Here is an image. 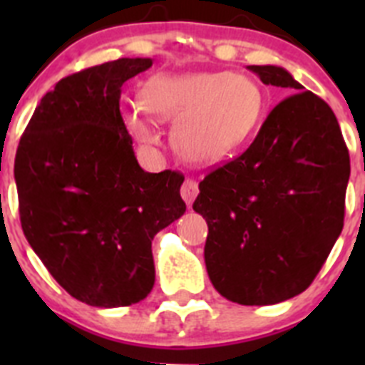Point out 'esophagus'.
Masks as SVG:
<instances>
[{
    "mask_svg": "<svg viewBox=\"0 0 365 365\" xmlns=\"http://www.w3.org/2000/svg\"><path fill=\"white\" fill-rule=\"evenodd\" d=\"M197 193H199V185L193 179H186L185 182H182V186H180V195H182V199H185L188 205H192V202L195 201Z\"/></svg>",
    "mask_w": 365,
    "mask_h": 365,
    "instance_id": "1",
    "label": "esophagus"
}]
</instances>
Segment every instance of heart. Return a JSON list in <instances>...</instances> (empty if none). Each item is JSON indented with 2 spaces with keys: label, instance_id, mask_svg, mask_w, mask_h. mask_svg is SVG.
<instances>
[{
  "label": "heart",
  "instance_id": "heart-1",
  "mask_svg": "<svg viewBox=\"0 0 365 365\" xmlns=\"http://www.w3.org/2000/svg\"><path fill=\"white\" fill-rule=\"evenodd\" d=\"M143 109L125 113L140 143H157L150 117L175 122L173 148L192 163H219L243 148L263 115V93L252 78L228 71L155 74L140 93Z\"/></svg>",
  "mask_w": 365,
  "mask_h": 365
}]
</instances>
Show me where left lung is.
<instances>
[{
    "label": "left lung",
    "instance_id": "left-lung-1",
    "mask_svg": "<svg viewBox=\"0 0 365 365\" xmlns=\"http://www.w3.org/2000/svg\"><path fill=\"white\" fill-rule=\"evenodd\" d=\"M289 87L254 143L199 182L193 210L208 222L212 285L240 305H272L303 292L344 228L349 151L333 109L289 71L248 66Z\"/></svg>",
    "mask_w": 365,
    "mask_h": 365
}]
</instances>
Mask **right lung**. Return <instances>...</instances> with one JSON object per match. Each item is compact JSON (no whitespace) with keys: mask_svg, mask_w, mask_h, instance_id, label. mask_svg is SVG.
<instances>
[{"mask_svg":"<svg viewBox=\"0 0 365 365\" xmlns=\"http://www.w3.org/2000/svg\"><path fill=\"white\" fill-rule=\"evenodd\" d=\"M150 58H118L62 78L40 100L14 160L32 250L73 298L125 307L155 283L151 241L186 212L185 175L138 166L120 115L122 83Z\"/></svg>","mask_w":365,"mask_h":365,"instance_id":"add662e5","label":"right lung"}]
</instances>
